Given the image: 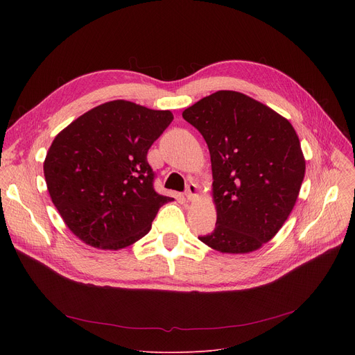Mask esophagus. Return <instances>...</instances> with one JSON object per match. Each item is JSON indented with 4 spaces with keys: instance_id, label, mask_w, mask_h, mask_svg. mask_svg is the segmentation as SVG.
Returning a JSON list of instances; mask_svg holds the SVG:
<instances>
[{
    "instance_id": "34e87169",
    "label": "esophagus",
    "mask_w": 355,
    "mask_h": 355,
    "mask_svg": "<svg viewBox=\"0 0 355 355\" xmlns=\"http://www.w3.org/2000/svg\"><path fill=\"white\" fill-rule=\"evenodd\" d=\"M198 196V187L196 184H189L187 185V191H185V197H187L189 201H193Z\"/></svg>"
}]
</instances>
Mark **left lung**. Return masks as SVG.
<instances>
[{
  "instance_id": "8db88e82",
  "label": "left lung",
  "mask_w": 355,
  "mask_h": 355,
  "mask_svg": "<svg viewBox=\"0 0 355 355\" xmlns=\"http://www.w3.org/2000/svg\"><path fill=\"white\" fill-rule=\"evenodd\" d=\"M206 139L217 221L198 237L221 253L262 248L288 220L305 177L291 122L250 96L218 90L182 112Z\"/></svg>"
}]
</instances>
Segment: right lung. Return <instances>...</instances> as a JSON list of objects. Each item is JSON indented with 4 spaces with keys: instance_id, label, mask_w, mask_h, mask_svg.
<instances>
[{
    "instance_id": "add662e5",
    "label": "right lung",
    "mask_w": 355,
    "mask_h": 355,
    "mask_svg": "<svg viewBox=\"0 0 355 355\" xmlns=\"http://www.w3.org/2000/svg\"><path fill=\"white\" fill-rule=\"evenodd\" d=\"M170 110L129 101L90 109L54 138L44 159L51 201L83 243L106 250L130 246L151 230L171 197L154 190L148 149L173 122Z\"/></svg>"
}]
</instances>
